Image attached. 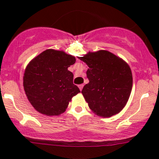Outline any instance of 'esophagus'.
<instances>
[{"mask_svg": "<svg viewBox=\"0 0 159 159\" xmlns=\"http://www.w3.org/2000/svg\"><path fill=\"white\" fill-rule=\"evenodd\" d=\"M83 87H84V84H79V85H78V88H79L80 91H82Z\"/></svg>", "mask_w": 159, "mask_h": 159, "instance_id": "34e87169", "label": "esophagus"}]
</instances>
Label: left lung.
I'll use <instances>...</instances> for the list:
<instances>
[{
  "mask_svg": "<svg viewBox=\"0 0 159 159\" xmlns=\"http://www.w3.org/2000/svg\"><path fill=\"white\" fill-rule=\"evenodd\" d=\"M89 66V84L81 93L90 109L98 116L109 118L127 104L132 89V73L122 58L105 50L79 57Z\"/></svg>",
  "mask_w": 159,
  "mask_h": 159,
  "instance_id": "obj_1",
  "label": "left lung"
}]
</instances>
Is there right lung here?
Here are the masks:
<instances>
[{
  "label": "right lung",
  "mask_w": 159,
  "mask_h": 159,
  "mask_svg": "<svg viewBox=\"0 0 159 159\" xmlns=\"http://www.w3.org/2000/svg\"><path fill=\"white\" fill-rule=\"evenodd\" d=\"M75 61V57L65 51L48 49L27 65L24 89L30 103L39 113L48 116L61 115L72 98L81 92L73 84V73L68 69Z\"/></svg>",
  "instance_id": "right-lung-1"
}]
</instances>
